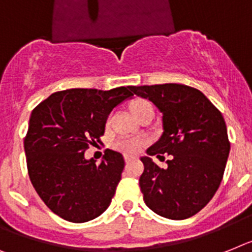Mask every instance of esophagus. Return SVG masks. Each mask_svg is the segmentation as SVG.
Masks as SVG:
<instances>
[{
	"label": "esophagus",
	"mask_w": 252,
	"mask_h": 252,
	"mask_svg": "<svg viewBox=\"0 0 252 252\" xmlns=\"http://www.w3.org/2000/svg\"><path fill=\"white\" fill-rule=\"evenodd\" d=\"M137 156L134 155H124V160H126V162H129L132 161V160H136Z\"/></svg>",
	"instance_id": "esophagus-1"
}]
</instances>
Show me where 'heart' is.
Wrapping results in <instances>:
<instances>
[{"label": "heart", "mask_w": 252, "mask_h": 252, "mask_svg": "<svg viewBox=\"0 0 252 252\" xmlns=\"http://www.w3.org/2000/svg\"><path fill=\"white\" fill-rule=\"evenodd\" d=\"M129 109L137 119H139V118H141L142 115H145V114H149V113L154 114L152 103L147 100H143V98H136V100H133L129 105ZM142 145L143 142L141 141V139L124 137V138L116 139L113 146L116 150H119V151L130 154V152L138 151V150L142 147Z\"/></svg>", "instance_id": "obj_1"}]
</instances>
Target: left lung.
<instances>
[{
	"label": "left lung",
	"mask_w": 252,
	"mask_h": 252,
	"mask_svg": "<svg viewBox=\"0 0 252 252\" xmlns=\"http://www.w3.org/2000/svg\"><path fill=\"white\" fill-rule=\"evenodd\" d=\"M162 114L158 142L141 158L145 165L139 187L146 205L160 217L182 220L197 214L210 201L223 179L229 155L227 126L221 113L201 91L185 84L129 86ZM171 155L165 169L152 161Z\"/></svg>",
	"instance_id": "8db88e82"
}]
</instances>
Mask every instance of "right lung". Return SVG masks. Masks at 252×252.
Masks as SVG:
<instances>
[{
  "instance_id": "add662e5",
  "label": "right lung",
  "mask_w": 252,
  "mask_h": 252,
  "mask_svg": "<svg viewBox=\"0 0 252 252\" xmlns=\"http://www.w3.org/2000/svg\"><path fill=\"white\" fill-rule=\"evenodd\" d=\"M132 96L129 86L73 88L55 92L32 111L24 139L29 178L47 208L65 220L84 223L109 208L122 179L123 155L106 150L96 164L84 151L100 142L114 107Z\"/></svg>"
}]
</instances>
